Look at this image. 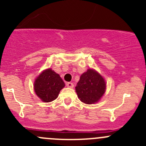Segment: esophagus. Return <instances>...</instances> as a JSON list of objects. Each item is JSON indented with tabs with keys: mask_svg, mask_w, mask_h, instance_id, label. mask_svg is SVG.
Segmentation results:
<instances>
[{
	"mask_svg": "<svg viewBox=\"0 0 146 146\" xmlns=\"http://www.w3.org/2000/svg\"><path fill=\"white\" fill-rule=\"evenodd\" d=\"M66 85H67V87H68V88H73V86H74L73 83H72V82H67V83H66Z\"/></svg>",
	"mask_w": 146,
	"mask_h": 146,
	"instance_id": "1",
	"label": "esophagus"
}]
</instances>
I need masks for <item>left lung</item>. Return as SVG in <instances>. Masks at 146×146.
<instances>
[{
	"mask_svg": "<svg viewBox=\"0 0 146 146\" xmlns=\"http://www.w3.org/2000/svg\"><path fill=\"white\" fill-rule=\"evenodd\" d=\"M106 84L100 74L92 69L82 73L76 87V91L80 101L92 104L100 100L105 92Z\"/></svg>",
	"mask_w": 146,
	"mask_h": 146,
	"instance_id": "8db88e82",
	"label": "left lung"
}]
</instances>
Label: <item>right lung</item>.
I'll list each match as a JSON object with an SVG mask.
<instances>
[{"label": "right lung", "instance_id": "right-lung-1", "mask_svg": "<svg viewBox=\"0 0 146 146\" xmlns=\"http://www.w3.org/2000/svg\"><path fill=\"white\" fill-rule=\"evenodd\" d=\"M65 83L58 74L48 68L36 78L34 85L36 95L43 102H49L58 98Z\"/></svg>", "mask_w": 146, "mask_h": 146}]
</instances>
